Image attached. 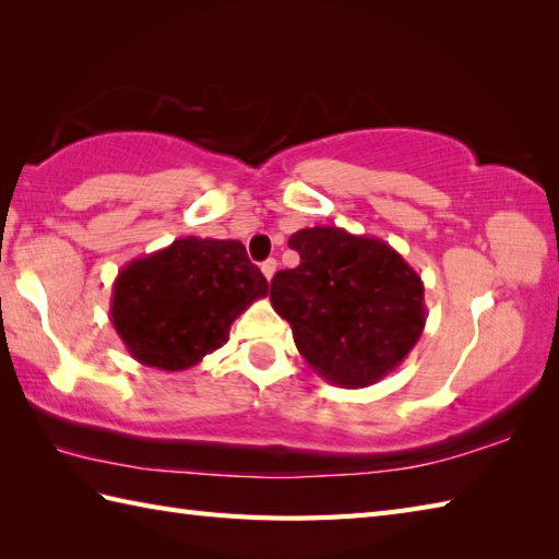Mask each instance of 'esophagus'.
<instances>
[{"mask_svg": "<svg viewBox=\"0 0 559 559\" xmlns=\"http://www.w3.org/2000/svg\"><path fill=\"white\" fill-rule=\"evenodd\" d=\"M276 269H278V261L276 259H266L264 264H261V273H264L266 281L273 278V273H276Z\"/></svg>", "mask_w": 559, "mask_h": 559, "instance_id": "esophagus-1", "label": "esophagus"}]
</instances>
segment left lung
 <instances>
[{
    "label": "left lung",
    "instance_id": "8db88e82",
    "mask_svg": "<svg viewBox=\"0 0 559 559\" xmlns=\"http://www.w3.org/2000/svg\"><path fill=\"white\" fill-rule=\"evenodd\" d=\"M300 266L271 281V305L329 384L362 389L394 372L425 329V288L389 242L314 225L290 235Z\"/></svg>",
    "mask_w": 559,
    "mask_h": 559
}]
</instances>
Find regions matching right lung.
<instances>
[{
  "instance_id": "obj_1",
  "label": "right lung",
  "mask_w": 559,
  "mask_h": 559,
  "mask_svg": "<svg viewBox=\"0 0 559 559\" xmlns=\"http://www.w3.org/2000/svg\"><path fill=\"white\" fill-rule=\"evenodd\" d=\"M266 295L242 242L189 235L120 269L110 319L134 360L180 372L218 350L235 319Z\"/></svg>"
}]
</instances>
